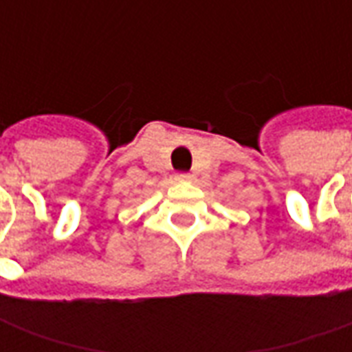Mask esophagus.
I'll return each mask as SVG.
<instances>
[{
    "label": "esophagus",
    "instance_id": "esophagus-1",
    "mask_svg": "<svg viewBox=\"0 0 352 352\" xmlns=\"http://www.w3.org/2000/svg\"><path fill=\"white\" fill-rule=\"evenodd\" d=\"M175 179L179 181V183H186V181H190L192 175H190V173H177Z\"/></svg>",
    "mask_w": 352,
    "mask_h": 352
}]
</instances>
